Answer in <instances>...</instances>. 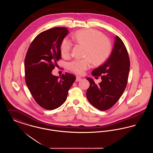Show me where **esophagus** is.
Wrapping results in <instances>:
<instances>
[{"label": "esophagus", "mask_w": 153, "mask_h": 153, "mask_svg": "<svg viewBox=\"0 0 153 153\" xmlns=\"http://www.w3.org/2000/svg\"><path fill=\"white\" fill-rule=\"evenodd\" d=\"M81 80V77H79V76H77V77H76V82L80 81Z\"/></svg>", "instance_id": "esophagus-1"}]
</instances>
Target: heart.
<instances>
[{
    "mask_svg": "<svg viewBox=\"0 0 153 153\" xmlns=\"http://www.w3.org/2000/svg\"><path fill=\"white\" fill-rule=\"evenodd\" d=\"M72 38L76 44L85 48L84 56L86 58L74 60L68 65L69 70L77 74H84L91 67L92 62L96 65L103 64L111 54L112 43L100 31L92 29L81 30L73 34ZM72 48V42L68 39L64 38L59 45L61 56L65 58L69 57Z\"/></svg>",
    "mask_w": 153,
    "mask_h": 153,
    "instance_id": "obj_1",
    "label": "heart"
}]
</instances>
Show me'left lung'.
Here are the masks:
<instances>
[{
    "instance_id": "obj_1",
    "label": "left lung",
    "mask_w": 153,
    "mask_h": 153,
    "mask_svg": "<svg viewBox=\"0 0 153 153\" xmlns=\"http://www.w3.org/2000/svg\"><path fill=\"white\" fill-rule=\"evenodd\" d=\"M130 66L127 49L122 40L117 36L109 58L92 72L94 76H101L102 82L97 85L93 79H87L90 83L86 94L89 102L100 111L111 108L122 96L127 86Z\"/></svg>"
}]
</instances>
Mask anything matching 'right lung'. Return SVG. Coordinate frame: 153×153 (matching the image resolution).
Masks as SVG:
<instances>
[{"label":"right lung","mask_w":153,"mask_h":153,"mask_svg":"<svg viewBox=\"0 0 153 153\" xmlns=\"http://www.w3.org/2000/svg\"><path fill=\"white\" fill-rule=\"evenodd\" d=\"M69 31L65 27H54L39 33L31 43L25 59V81L36 103L44 109L60 107L76 80L69 73L60 78L52 74L61 54L59 45Z\"/></svg>","instance_id":"add662e5"}]
</instances>
